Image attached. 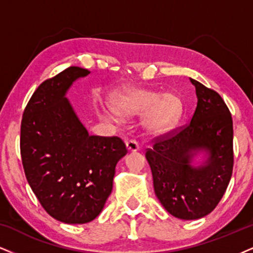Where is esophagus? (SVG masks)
Instances as JSON below:
<instances>
[{
	"label": "esophagus",
	"instance_id": "1",
	"mask_svg": "<svg viewBox=\"0 0 253 253\" xmlns=\"http://www.w3.org/2000/svg\"><path fill=\"white\" fill-rule=\"evenodd\" d=\"M126 148L129 151H137L139 150V144L137 143L136 139H127L126 142Z\"/></svg>",
	"mask_w": 253,
	"mask_h": 253
}]
</instances>
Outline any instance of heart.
I'll return each instance as SVG.
<instances>
[{
  "label": "heart",
  "instance_id": "heart-1",
  "mask_svg": "<svg viewBox=\"0 0 253 253\" xmlns=\"http://www.w3.org/2000/svg\"><path fill=\"white\" fill-rule=\"evenodd\" d=\"M115 111L123 116H136L146 112L144 124L152 133L171 129L182 114V102L174 93H162L150 89H131L112 98Z\"/></svg>",
  "mask_w": 253,
  "mask_h": 253
}]
</instances>
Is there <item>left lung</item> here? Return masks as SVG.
<instances>
[{
	"label": "left lung",
	"mask_w": 253,
	"mask_h": 253,
	"mask_svg": "<svg viewBox=\"0 0 253 253\" xmlns=\"http://www.w3.org/2000/svg\"><path fill=\"white\" fill-rule=\"evenodd\" d=\"M197 107L185 126L156 136L145 150L154 189L168 212L180 219H198L222 199L233 169L231 112L213 89L190 79ZM199 150L208 151L205 166L192 168L189 160Z\"/></svg>",
	"instance_id": "obj_1"
}]
</instances>
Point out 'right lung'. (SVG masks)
<instances>
[{"instance_id":"1","label":"right lung","mask_w":253,"mask_h":253,"mask_svg":"<svg viewBox=\"0 0 253 253\" xmlns=\"http://www.w3.org/2000/svg\"><path fill=\"white\" fill-rule=\"evenodd\" d=\"M89 70L69 67L33 93L21 122L24 173L43 209L67 224L98 216L111 193L117 162L126 154L120 137L90 136L65 92Z\"/></svg>"}]
</instances>
